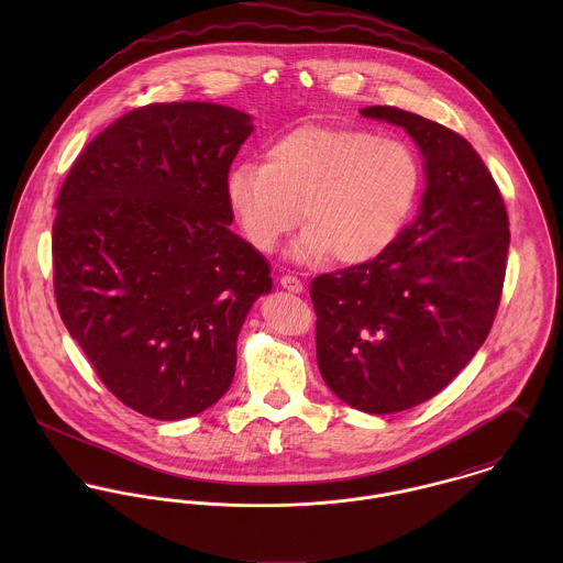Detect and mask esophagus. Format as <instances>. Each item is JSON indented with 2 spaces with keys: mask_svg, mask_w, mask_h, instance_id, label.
I'll list each match as a JSON object with an SVG mask.
<instances>
[{
  "mask_svg": "<svg viewBox=\"0 0 563 563\" xmlns=\"http://www.w3.org/2000/svg\"><path fill=\"white\" fill-rule=\"evenodd\" d=\"M279 284H282V288L284 290H288V292H303V284H301V279H297L295 275H284L282 279H279Z\"/></svg>",
  "mask_w": 563,
  "mask_h": 563,
  "instance_id": "obj_1",
  "label": "esophagus"
}]
</instances>
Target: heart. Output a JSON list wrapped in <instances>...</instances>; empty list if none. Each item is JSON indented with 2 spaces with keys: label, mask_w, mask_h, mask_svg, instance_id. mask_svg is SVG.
<instances>
[{
  "label": "heart",
  "mask_w": 563,
  "mask_h": 563,
  "mask_svg": "<svg viewBox=\"0 0 563 563\" xmlns=\"http://www.w3.org/2000/svg\"><path fill=\"white\" fill-rule=\"evenodd\" d=\"M264 158L232 166L228 206L262 253H273L303 212L308 228L290 246L301 264L379 257L405 232L422 188V166L409 145L357 128L299 125L275 139Z\"/></svg>",
  "instance_id": "obj_1"
}]
</instances>
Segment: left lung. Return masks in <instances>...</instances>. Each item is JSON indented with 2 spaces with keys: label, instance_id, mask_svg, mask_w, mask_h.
<instances>
[{
  "label": "left lung",
  "instance_id": "1",
  "mask_svg": "<svg viewBox=\"0 0 563 563\" xmlns=\"http://www.w3.org/2000/svg\"><path fill=\"white\" fill-rule=\"evenodd\" d=\"M360 112L411 136L424 192L386 253L312 282L317 360L340 401L395 413L435 397L482 349L505 282L509 219L466 139L390 106Z\"/></svg>",
  "mask_w": 563,
  "mask_h": 563
}]
</instances>
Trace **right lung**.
<instances>
[{"label": "right lung", "mask_w": 563, "mask_h": 563, "mask_svg": "<svg viewBox=\"0 0 563 563\" xmlns=\"http://www.w3.org/2000/svg\"><path fill=\"white\" fill-rule=\"evenodd\" d=\"M251 117L210 101L152 103L97 134L56 199L60 319L103 386L156 420L219 401L242 322L273 288L230 230L225 177Z\"/></svg>", "instance_id": "add662e5"}]
</instances>
